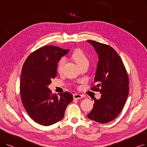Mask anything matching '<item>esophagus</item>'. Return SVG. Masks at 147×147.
<instances>
[{"mask_svg": "<svg viewBox=\"0 0 147 147\" xmlns=\"http://www.w3.org/2000/svg\"><path fill=\"white\" fill-rule=\"evenodd\" d=\"M73 98L74 99H81L82 98H83V96L80 95V94H75L73 95Z\"/></svg>", "mask_w": 147, "mask_h": 147, "instance_id": "esophagus-1", "label": "esophagus"}]
</instances>
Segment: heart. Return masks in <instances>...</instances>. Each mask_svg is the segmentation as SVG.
<instances>
[{"mask_svg":"<svg viewBox=\"0 0 147 147\" xmlns=\"http://www.w3.org/2000/svg\"><path fill=\"white\" fill-rule=\"evenodd\" d=\"M72 58L76 62V64H78L80 67H82L83 64L88 63V60L86 55H84V53L80 49L76 50L72 54ZM65 63V59L64 58H61L60 60L58 61L57 64V70L60 72L63 66Z\"/></svg>","mask_w":147,"mask_h":147,"instance_id":"obj_1","label":"heart"}]
</instances>
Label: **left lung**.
Segmentation results:
<instances>
[{
	"label": "left lung",
	"mask_w": 147,
	"mask_h": 147,
	"mask_svg": "<svg viewBox=\"0 0 147 147\" xmlns=\"http://www.w3.org/2000/svg\"><path fill=\"white\" fill-rule=\"evenodd\" d=\"M87 42L94 46L99 57L94 82L96 85L90 89L101 94V98L95 99L88 117L106 123L116 118L125 104L129 91V78L121 58L112 47L94 40Z\"/></svg>",
	"instance_id": "8db88e82"
}]
</instances>
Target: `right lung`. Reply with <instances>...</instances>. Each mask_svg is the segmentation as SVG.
Segmentation results:
<instances>
[{"mask_svg":"<svg viewBox=\"0 0 147 147\" xmlns=\"http://www.w3.org/2000/svg\"><path fill=\"white\" fill-rule=\"evenodd\" d=\"M69 51L58 46H45L33 52L23 65L20 95L29 116L43 126H50L64 116L67 105L73 99L68 92L53 94L48 86L57 74V64Z\"/></svg>","mask_w":147,"mask_h":147,"instance_id":"obj_1","label":"right lung"}]
</instances>
